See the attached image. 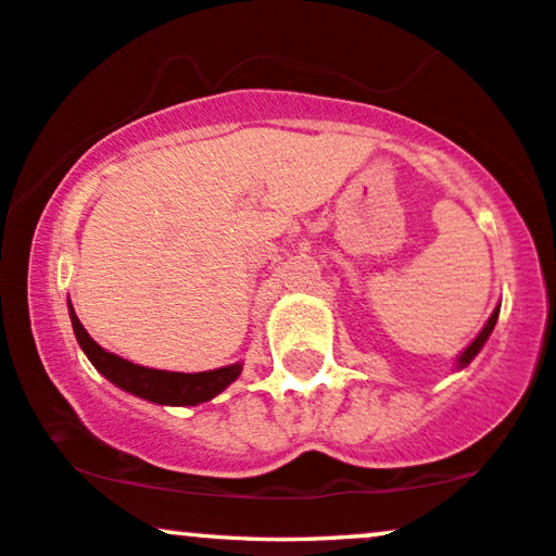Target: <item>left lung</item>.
<instances>
[{
	"mask_svg": "<svg viewBox=\"0 0 556 556\" xmlns=\"http://www.w3.org/2000/svg\"><path fill=\"white\" fill-rule=\"evenodd\" d=\"M496 321H498V308H496V311H493V314H491V318H489V324H485V326H483V331H481V333H478V337H476V341H473V344H470V346L466 349V352H463V354H460V359H458V364H460V367H466V364H470V359H473V356H476L478 352H481V346L485 344V339H489V337H491V331H493V326H496Z\"/></svg>",
	"mask_w": 556,
	"mask_h": 556,
	"instance_id": "obj_1",
	"label": "left lung"
}]
</instances>
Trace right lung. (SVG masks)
Segmentation results:
<instances>
[{
	"label": "right lung",
	"mask_w": 556,
	"mask_h": 556,
	"mask_svg": "<svg viewBox=\"0 0 556 556\" xmlns=\"http://www.w3.org/2000/svg\"><path fill=\"white\" fill-rule=\"evenodd\" d=\"M71 308V321L75 339L90 364L101 371L105 379H111L113 384L121 390L136 394L156 405H200L207 402L225 390L227 384L235 382L240 377V364H230V367L212 369V371H197V375H181V371H164V369H149L141 364H134L121 356L105 352L88 337V331L83 329V324Z\"/></svg>",
	"instance_id": "1"
}]
</instances>
